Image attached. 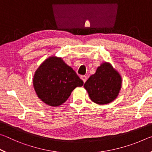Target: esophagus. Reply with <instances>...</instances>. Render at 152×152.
Here are the masks:
<instances>
[{"mask_svg": "<svg viewBox=\"0 0 152 152\" xmlns=\"http://www.w3.org/2000/svg\"><path fill=\"white\" fill-rule=\"evenodd\" d=\"M80 78L82 80V81H83L84 82H85L87 80V77L86 76H81Z\"/></svg>", "mask_w": 152, "mask_h": 152, "instance_id": "esophagus-1", "label": "esophagus"}]
</instances>
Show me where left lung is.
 <instances>
[{
  "instance_id": "obj_1",
  "label": "left lung",
  "mask_w": 152,
  "mask_h": 152,
  "mask_svg": "<svg viewBox=\"0 0 152 152\" xmlns=\"http://www.w3.org/2000/svg\"><path fill=\"white\" fill-rule=\"evenodd\" d=\"M122 78L109 62H103L84 83L90 99L98 104H106L114 101L121 88Z\"/></svg>"
}]
</instances>
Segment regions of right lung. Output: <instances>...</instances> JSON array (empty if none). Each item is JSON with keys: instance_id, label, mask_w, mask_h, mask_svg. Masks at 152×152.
<instances>
[{"instance_id": "add662e5", "label": "right lung", "mask_w": 152, "mask_h": 152, "mask_svg": "<svg viewBox=\"0 0 152 152\" xmlns=\"http://www.w3.org/2000/svg\"><path fill=\"white\" fill-rule=\"evenodd\" d=\"M37 96L49 106L64 103L76 87L84 82L61 58L51 56L36 70L33 79Z\"/></svg>"}]
</instances>
